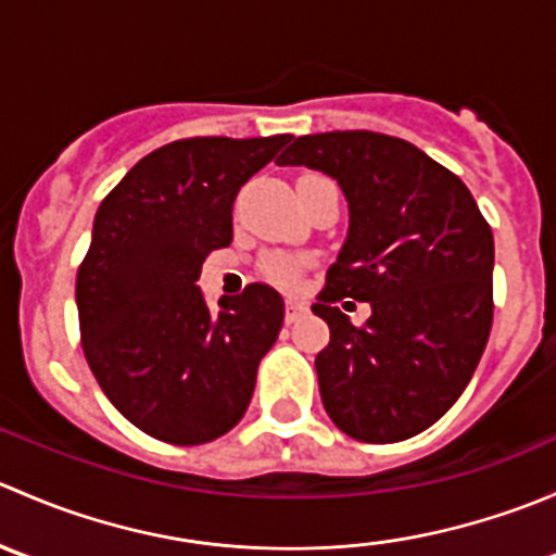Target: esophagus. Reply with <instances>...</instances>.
Here are the masks:
<instances>
[{
    "label": "esophagus",
    "instance_id": "34e87169",
    "mask_svg": "<svg viewBox=\"0 0 556 556\" xmlns=\"http://www.w3.org/2000/svg\"><path fill=\"white\" fill-rule=\"evenodd\" d=\"M304 312H306V304H301V301L295 299L285 301V323H295Z\"/></svg>",
    "mask_w": 556,
    "mask_h": 556
}]
</instances>
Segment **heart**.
Wrapping results in <instances>:
<instances>
[{
    "instance_id": "obj_1",
    "label": "heart",
    "mask_w": 556,
    "mask_h": 556,
    "mask_svg": "<svg viewBox=\"0 0 556 556\" xmlns=\"http://www.w3.org/2000/svg\"><path fill=\"white\" fill-rule=\"evenodd\" d=\"M301 266H304V263H301L299 257L274 255V257H268L266 263H263V271H266V277L274 279V282L293 285L295 277H299Z\"/></svg>"
}]
</instances>
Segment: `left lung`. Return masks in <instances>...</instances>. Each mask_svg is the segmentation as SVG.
Here are the masks:
<instances>
[{
	"label": "left lung",
	"mask_w": 556,
	"mask_h": 556,
	"mask_svg": "<svg viewBox=\"0 0 556 556\" xmlns=\"http://www.w3.org/2000/svg\"><path fill=\"white\" fill-rule=\"evenodd\" d=\"M339 182L350 228L312 312L330 328L314 361L341 433L368 444L412 439L463 395L492 328L495 242L463 179L397 137L328 131L277 159ZM372 304L363 329L334 306Z\"/></svg>",
	"instance_id": "left-lung-1"
}]
</instances>
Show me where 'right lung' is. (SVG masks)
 Returning a JSON list of instances; mask_svg holds the SVG:
<instances>
[{
	"label": "right lung",
	"mask_w": 556,
	"mask_h": 556,
	"mask_svg": "<svg viewBox=\"0 0 556 556\" xmlns=\"http://www.w3.org/2000/svg\"><path fill=\"white\" fill-rule=\"evenodd\" d=\"M288 134L193 137L144 155L99 206L77 271L83 352L112 406L153 439L195 446L244 417L261 357L285 319L268 285L212 312L195 285L233 239L239 188Z\"/></svg>",
	"instance_id": "add662e5"
}]
</instances>
